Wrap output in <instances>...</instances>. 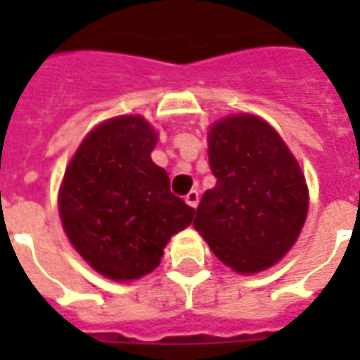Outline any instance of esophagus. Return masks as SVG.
<instances>
[{
	"mask_svg": "<svg viewBox=\"0 0 360 360\" xmlns=\"http://www.w3.org/2000/svg\"><path fill=\"white\" fill-rule=\"evenodd\" d=\"M198 200H200V195H198V191H191V193H187V196H185V202L191 206V208H196L198 206Z\"/></svg>",
	"mask_w": 360,
	"mask_h": 360,
	"instance_id": "34e87169",
	"label": "esophagus"
}]
</instances>
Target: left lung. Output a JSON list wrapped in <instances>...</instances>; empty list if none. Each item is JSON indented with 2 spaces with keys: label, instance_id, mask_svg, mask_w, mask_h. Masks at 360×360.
<instances>
[{
  "label": "left lung",
  "instance_id": "left-lung-1",
  "mask_svg": "<svg viewBox=\"0 0 360 360\" xmlns=\"http://www.w3.org/2000/svg\"><path fill=\"white\" fill-rule=\"evenodd\" d=\"M210 169L193 221L214 255L241 274L266 270L293 247L309 210L297 160L266 121L233 115L210 131Z\"/></svg>",
  "mask_w": 360,
  "mask_h": 360
}]
</instances>
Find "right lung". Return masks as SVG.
<instances>
[{
	"mask_svg": "<svg viewBox=\"0 0 360 360\" xmlns=\"http://www.w3.org/2000/svg\"><path fill=\"white\" fill-rule=\"evenodd\" d=\"M158 134L139 115H123L90 131L67 167L59 191L63 227L86 262L105 278L136 279L160 264L173 233L195 208L169 188L152 162Z\"/></svg>",
	"mask_w": 360,
	"mask_h": 360,
	"instance_id": "add662e5",
	"label": "right lung"
}]
</instances>
